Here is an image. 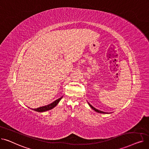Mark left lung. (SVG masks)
I'll use <instances>...</instances> for the list:
<instances>
[{
    "label": "left lung",
    "mask_w": 149,
    "mask_h": 149,
    "mask_svg": "<svg viewBox=\"0 0 149 149\" xmlns=\"http://www.w3.org/2000/svg\"><path fill=\"white\" fill-rule=\"evenodd\" d=\"M88 104L89 105V106L93 109V110H94L95 112H98V113H106V112H103V111H99V110H98V109H95L94 107H93L92 105H91L89 103H88Z\"/></svg>",
    "instance_id": "left-lung-1"
}]
</instances>
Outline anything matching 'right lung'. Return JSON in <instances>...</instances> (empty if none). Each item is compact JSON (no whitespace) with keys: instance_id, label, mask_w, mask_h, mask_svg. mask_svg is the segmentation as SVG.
<instances>
[{"instance_id":"obj_1","label":"right lung","mask_w":149,"mask_h":149,"mask_svg":"<svg viewBox=\"0 0 149 149\" xmlns=\"http://www.w3.org/2000/svg\"><path fill=\"white\" fill-rule=\"evenodd\" d=\"M62 97H61V98L56 100V101H54V102H52V103H51L49 104H48V105L45 106H42V107H40L38 108H37V109H32V110L38 112H45V111H47L51 110V109H53L54 107H55L58 104V103H59V101L61 100Z\"/></svg>"}]
</instances>
